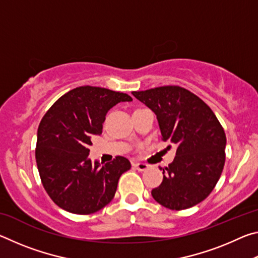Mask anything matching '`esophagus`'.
<instances>
[{"instance_id": "1", "label": "esophagus", "mask_w": 258, "mask_h": 258, "mask_svg": "<svg viewBox=\"0 0 258 258\" xmlns=\"http://www.w3.org/2000/svg\"><path fill=\"white\" fill-rule=\"evenodd\" d=\"M133 166L140 172H145L147 169L150 168V165H148L146 163H134Z\"/></svg>"}]
</instances>
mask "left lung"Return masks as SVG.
Segmentation results:
<instances>
[{
    "instance_id": "1",
    "label": "left lung",
    "mask_w": 258,
    "mask_h": 258,
    "mask_svg": "<svg viewBox=\"0 0 258 258\" xmlns=\"http://www.w3.org/2000/svg\"><path fill=\"white\" fill-rule=\"evenodd\" d=\"M157 116L161 137L176 146L163 182L151 191L169 209L190 208L215 187L225 163L226 137L215 113L197 95L180 86H160L132 92Z\"/></svg>"
}]
</instances>
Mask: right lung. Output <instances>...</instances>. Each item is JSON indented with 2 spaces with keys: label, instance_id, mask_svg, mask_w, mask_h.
Wrapping results in <instances>:
<instances>
[{
  "label": "right lung",
  "instance_id": "1",
  "mask_svg": "<svg viewBox=\"0 0 258 258\" xmlns=\"http://www.w3.org/2000/svg\"><path fill=\"white\" fill-rule=\"evenodd\" d=\"M130 95L95 86H80L56 100L37 130L35 157L47 195L60 208L86 215L115 197L121 174L131 163L118 156L110 163L89 158L94 135L102 133L107 112Z\"/></svg>",
  "mask_w": 258,
  "mask_h": 258
}]
</instances>
